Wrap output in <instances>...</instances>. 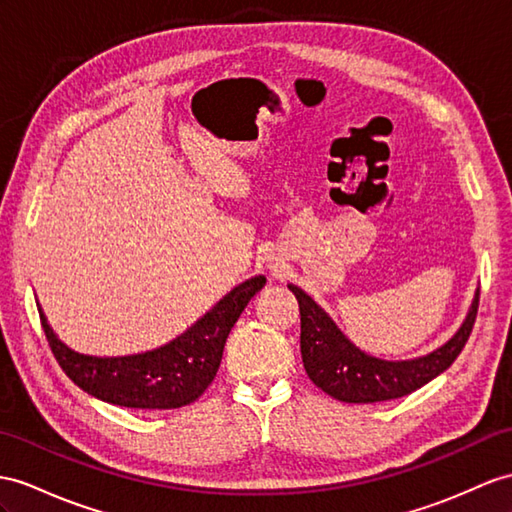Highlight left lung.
I'll list each match as a JSON object with an SVG mask.
<instances>
[{
  "label": "left lung",
  "instance_id": "8db88e82",
  "mask_svg": "<svg viewBox=\"0 0 512 512\" xmlns=\"http://www.w3.org/2000/svg\"><path fill=\"white\" fill-rule=\"evenodd\" d=\"M297 297L299 321V347L308 378L323 393L347 404H373L397 400L421 389L423 384L434 380L439 373L450 367L469 339L473 323L478 315L480 291L476 293L463 326L450 341L421 358L413 360H382L373 358L347 339L336 328V323L326 315V310L315 304L299 286L289 284Z\"/></svg>",
  "mask_w": 512,
  "mask_h": 512
}]
</instances>
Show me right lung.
<instances>
[{
  "label": "right lung",
  "instance_id": "obj_1",
  "mask_svg": "<svg viewBox=\"0 0 512 512\" xmlns=\"http://www.w3.org/2000/svg\"><path fill=\"white\" fill-rule=\"evenodd\" d=\"M265 282V276H256L239 284L178 339L136 356L97 358L73 352L49 328L41 308L39 315L58 365L84 393L115 406L169 410L195 402L215 380L232 326Z\"/></svg>",
  "mask_w": 512,
  "mask_h": 512
}]
</instances>
